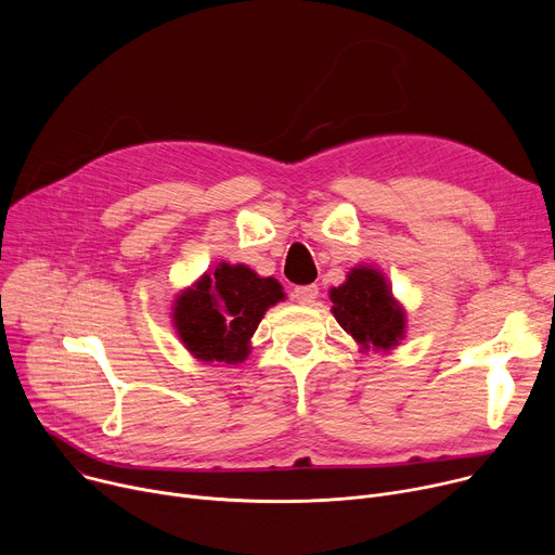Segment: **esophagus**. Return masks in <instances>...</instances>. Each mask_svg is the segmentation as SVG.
Masks as SVG:
<instances>
[{
  "label": "esophagus",
  "instance_id": "34e87169",
  "mask_svg": "<svg viewBox=\"0 0 555 555\" xmlns=\"http://www.w3.org/2000/svg\"><path fill=\"white\" fill-rule=\"evenodd\" d=\"M299 304H314V299L319 297V287L312 285H299L295 287V295H293Z\"/></svg>",
  "mask_w": 555,
  "mask_h": 555
}]
</instances>
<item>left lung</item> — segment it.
Returning <instances> with one entry per match:
<instances>
[{"label": "left lung", "instance_id": "8db88e82", "mask_svg": "<svg viewBox=\"0 0 555 555\" xmlns=\"http://www.w3.org/2000/svg\"><path fill=\"white\" fill-rule=\"evenodd\" d=\"M331 301L337 324L364 348L389 351L402 339L404 312L377 270L356 268L344 285L331 289Z\"/></svg>", "mask_w": 555, "mask_h": 555}]
</instances>
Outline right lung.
<instances>
[{"mask_svg": "<svg viewBox=\"0 0 555 555\" xmlns=\"http://www.w3.org/2000/svg\"><path fill=\"white\" fill-rule=\"evenodd\" d=\"M283 297L276 279L220 262L214 274H204L178 299L175 326L197 360L236 364L247 358L262 314Z\"/></svg>", "mask_w": 555, "mask_h": 555, "instance_id": "obj_1", "label": "right lung"}]
</instances>
